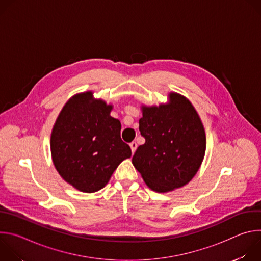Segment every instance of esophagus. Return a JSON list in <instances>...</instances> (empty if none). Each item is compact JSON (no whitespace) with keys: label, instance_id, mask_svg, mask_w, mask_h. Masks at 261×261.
I'll return each instance as SVG.
<instances>
[{"label":"esophagus","instance_id":"34e87169","mask_svg":"<svg viewBox=\"0 0 261 261\" xmlns=\"http://www.w3.org/2000/svg\"><path fill=\"white\" fill-rule=\"evenodd\" d=\"M130 147H131V152L134 154V152L136 151V148H137V143H136V141H132V142L130 143Z\"/></svg>","mask_w":261,"mask_h":261}]
</instances>
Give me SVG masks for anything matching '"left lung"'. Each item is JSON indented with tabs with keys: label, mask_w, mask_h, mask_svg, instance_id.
<instances>
[{
	"label": "left lung",
	"mask_w": 261,
	"mask_h": 261,
	"mask_svg": "<svg viewBox=\"0 0 261 261\" xmlns=\"http://www.w3.org/2000/svg\"><path fill=\"white\" fill-rule=\"evenodd\" d=\"M140 134L132 163L150 189L166 193L184 187L197 173L204 158L203 124L192 103L175 92L159 106H141Z\"/></svg>",
	"instance_id": "left-lung-1"
}]
</instances>
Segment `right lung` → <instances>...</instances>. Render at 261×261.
Returning <instances> with one entry per match:
<instances>
[{"instance_id":"add662e5","label":"right lung","mask_w":261,"mask_h":261,"mask_svg":"<svg viewBox=\"0 0 261 261\" xmlns=\"http://www.w3.org/2000/svg\"><path fill=\"white\" fill-rule=\"evenodd\" d=\"M113 105L95 99L92 91L72 96L51 130L50 152L62 178L93 193L104 188L131 148L121 139V123L110 116Z\"/></svg>"}]
</instances>
